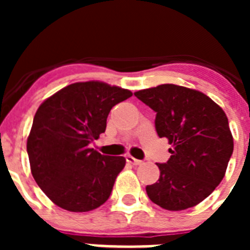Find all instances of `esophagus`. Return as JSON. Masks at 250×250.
Returning a JSON list of instances; mask_svg holds the SVG:
<instances>
[{"label":"esophagus","mask_w":250,"mask_h":250,"mask_svg":"<svg viewBox=\"0 0 250 250\" xmlns=\"http://www.w3.org/2000/svg\"><path fill=\"white\" fill-rule=\"evenodd\" d=\"M126 161H127V163H130V164H132V165H141V164H143V161L138 160V159H135L134 156H131V155L126 156Z\"/></svg>","instance_id":"34e87169"}]
</instances>
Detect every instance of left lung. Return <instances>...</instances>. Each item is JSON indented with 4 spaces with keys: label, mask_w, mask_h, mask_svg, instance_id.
<instances>
[{
    "label": "left lung",
    "mask_w": 250,
    "mask_h": 250,
    "mask_svg": "<svg viewBox=\"0 0 250 250\" xmlns=\"http://www.w3.org/2000/svg\"><path fill=\"white\" fill-rule=\"evenodd\" d=\"M134 95L156 112L158 135L173 145L169 160L158 164L159 180L146 187L147 196L167 210L195 207L220 184L233 154L227 115L203 92L173 83Z\"/></svg>",
    "instance_id": "8db88e82"
}]
</instances>
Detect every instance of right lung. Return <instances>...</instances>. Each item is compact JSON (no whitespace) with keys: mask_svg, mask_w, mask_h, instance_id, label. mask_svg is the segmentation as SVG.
Listing matches in <instances>:
<instances>
[{"mask_svg":"<svg viewBox=\"0 0 250 250\" xmlns=\"http://www.w3.org/2000/svg\"><path fill=\"white\" fill-rule=\"evenodd\" d=\"M130 90L100 81L75 83L43 101L27 138L31 173L43 193L68 211L94 210L109 199L124 156L90 149L105 132L112 106Z\"/></svg>","mask_w":250,"mask_h":250,"instance_id":"obj_1","label":"right lung"}]
</instances>
